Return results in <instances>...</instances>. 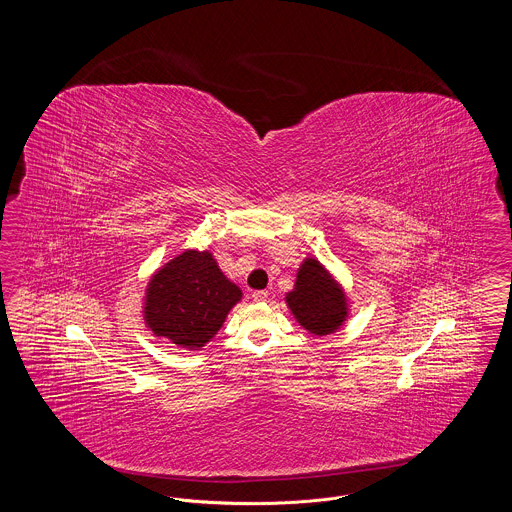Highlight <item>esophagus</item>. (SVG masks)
Returning <instances> with one entry per match:
<instances>
[{"label": "esophagus", "mask_w": 512, "mask_h": 512, "mask_svg": "<svg viewBox=\"0 0 512 512\" xmlns=\"http://www.w3.org/2000/svg\"><path fill=\"white\" fill-rule=\"evenodd\" d=\"M267 299V290H259V292H253V301H257V303H263V301H267Z\"/></svg>", "instance_id": "esophagus-1"}]
</instances>
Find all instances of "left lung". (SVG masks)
Returning a JSON list of instances; mask_svg holds the SVG:
<instances>
[{"instance_id":"8db88e82","label":"left lung","mask_w":512,"mask_h":512,"mask_svg":"<svg viewBox=\"0 0 512 512\" xmlns=\"http://www.w3.org/2000/svg\"><path fill=\"white\" fill-rule=\"evenodd\" d=\"M286 303L293 318L315 336L338 332L349 317V299L340 282L315 257H307L297 268Z\"/></svg>"}]
</instances>
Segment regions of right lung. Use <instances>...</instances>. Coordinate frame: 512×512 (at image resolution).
I'll list each match as a JSON object with an SVG mask.
<instances>
[{"label":"right lung","mask_w":512,"mask_h":512,"mask_svg":"<svg viewBox=\"0 0 512 512\" xmlns=\"http://www.w3.org/2000/svg\"><path fill=\"white\" fill-rule=\"evenodd\" d=\"M242 295L211 251L186 249L149 278L144 322L155 338L195 351L215 338Z\"/></svg>","instance_id":"obj_1"}]
</instances>
